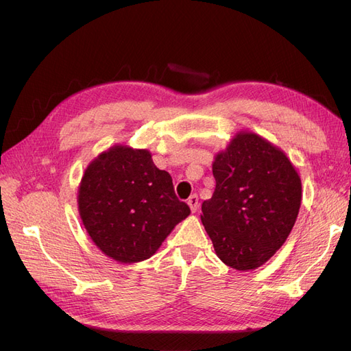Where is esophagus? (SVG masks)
Returning <instances> with one entry per match:
<instances>
[{
  "label": "esophagus",
  "instance_id": "1",
  "mask_svg": "<svg viewBox=\"0 0 351 351\" xmlns=\"http://www.w3.org/2000/svg\"><path fill=\"white\" fill-rule=\"evenodd\" d=\"M187 205L190 206V210L192 212H196L197 210V208H199V199H197V196L196 195H192L189 197V200H187Z\"/></svg>",
  "mask_w": 351,
  "mask_h": 351
}]
</instances>
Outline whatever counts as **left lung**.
Returning <instances> with one entry per match:
<instances>
[{"label": "left lung", "mask_w": 351, "mask_h": 351, "mask_svg": "<svg viewBox=\"0 0 351 351\" xmlns=\"http://www.w3.org/2000/svg\"><path fill=\"white\" fill-rule=\"evenodd\" d=\"M215 192L202 224L217 256L237 271L256 269L285 243L299 215L302 180L278 146L237 132L212 162Z\"/></svg>", "instance_id": "8db88e82"}]
</instances>
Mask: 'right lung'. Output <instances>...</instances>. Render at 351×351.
<instances>
[{"mask_svg": "<svg viewBox=\"0 0 351 351\" xmlns=\"http://www.w3.org/2000/svg\"><path fill=\"white\" fill-rule=\"evenodd\" d=\"M77 205L95 246L121 263L149 259L190 214L151 152L127 145L111 146L86 167Z\"/></svg>", "mask_w": 351, "mask_h": 351, "instance_id": "obj_1", "label": "right lung"}]
</instances>
